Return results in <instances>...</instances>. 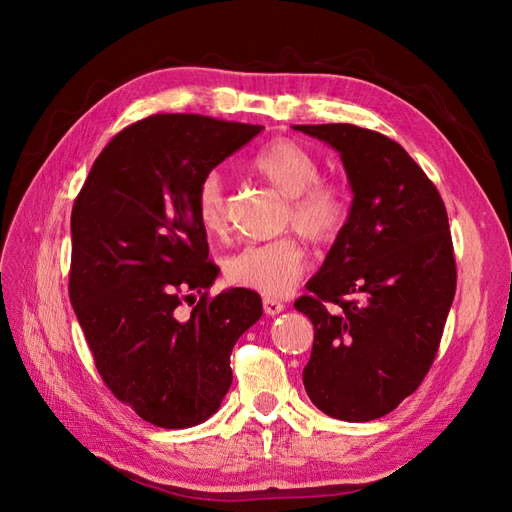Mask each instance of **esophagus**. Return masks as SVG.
I'll list each match as a JSON object with an SVG mask.
<instances>
[{
	"label": "esophagus",
	"mask_w": 512,
	"mask_h": 512,
	"mask_svg": "<svg viewBox=\"0 0 512 512\" xmlns=\"http://www.w3.org/2000/svg\"><path fill=\"white\" fill-rule=\"evenodd\" d=\"M262 307H265V314L267 316H277L280 312H284L286 305L282 301H277V299L265 297V299H262Z\"/></svg>",
	"instance_id": "1"
}]
</instances>
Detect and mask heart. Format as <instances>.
Here are the masks:
<instances>
[{
	"label": "heart",
	"instance_id": "b5f03b06",
	"mask_svg": "<svg viewBox=\"0 0 512 512\" xmlns=\"http://www.w3.org/2000/svg\"><path fill=\"white\" fill-rule=\"evenodd\" d=\"M252 168L273 188L290 198L286 222L314 243H333L348 226L350 203L342 185L320 177V162L312 151L290 138H275L252 158ZM196 215L207 235L226 230V190L218 173H209L196 190ZM307 265L299 239L284 237L245 245L224 260V277L239 288L284 297L299 282Z\"/></svg>",
	"mask_w": 512,
	"mask_h": 512
}]
</instances>
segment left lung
Here are the masks:
<instances>
[{"mask_svg":"<svg viewBox=\"0 0 512 512\" xmlns=\"http://www.w3.org/2000/svg\"><path fill=\"white\" fill-rule=\"evenodd\" d=\"M292 128L339 153L354 194L346 230L294 301L314 324L303 384L324 414L374 421L412 395L436 359L457 288L446 207L384 134L352 123Z\"/></svg>","mask_w":512,"mask_h":512,"instance_id":"1","label":"left lung"}]
</instances>
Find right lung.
Listing matches in <instances>:
<instances>
[{
  "label": "right lung",
  "instance_id": "right-lung-1",
  "mask_svg": "<svg viewBox=\"0 0 512 512\" xmlns=\"http://www.w3.org/2000/svg\"><path fill=\"white\" fill-rule=\"evenodd\" d=\"M260 130L151 115L102 149L74 200L70 303L108 389L156 427H194L218 412L230 352L262 316L254 290L207 294L220 269L196 215L203 177Z\"/></svg>",
  "mask_w": 512,
  "mask_h": 512
}]
</instances>
